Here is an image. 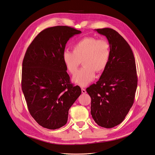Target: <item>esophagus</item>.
Wrapping results in <instances>:
<instances>
[{"label": "esophagus", "instance_id": "34e87169", "mask_svg": "<svg viewBox=\"0 0 155 155\" xmlns=\"http://www.w3.org/2000/svg\"><path fill=\"white\" fill-rule=\"evenodd\" d=\"M81 91H82V94H85V93H86V91H85V89H84V88L81 89Z\"/></svg>", "mask_w": 155, "mask_h": 155}]
</instances>
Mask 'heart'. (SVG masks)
I'll list each match as a JSON object with an SVG mask.
<instances>
[{"instance_id": "b5f03b06", "label": "heart", "mask_w": 155, "mask_h": 155, "mask_svg": "<svg viewBox=\"0 0 155 155\" xmlns=\"http://www.w3.org/2000/svg\"><path fill=\"white\" fill-rule=\"evenodd\" d=\"M110 56V45L105 39L92 37L83 38L73 46V51L65 50L63 61L68 71L74 74L79 65L84 66L73 77L74 83L84 87L95 78V72L101 73L106 68Z\"/></svg>"}]
</instances>
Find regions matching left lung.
<instances>
[{
	"mask_svg": "<svg viewBox=\"0 0 155 155\" xmlns=\"http://www.w3.org/2000/svg\"><path fill=\"white\" fill-rule=\"evenodd\" d=\"M96 31L110 45L108 64L100 79L86 91L91 98V113L100 126L112 128L121 123L134 102L137 87L135 58L126 41L111 28Z\"/></svg>",
	"mask_w": 155,
	"mask_h": 155,
	"instance_id": "8db88e82",
	"label": "left lung"
}]
</instances>
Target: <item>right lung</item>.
Instances as JSON below:
<instances>
[{"label": "right lung", "mask_w": 155, "mask_h": 155, "mask_svg": "<svg viewBox=\"0 0 155 155\" xmlns=\"http://www.w3.org/2000/svg\"><path fill=\"white\" fill-rule=\"evenodd\" d=\"M81 31L67 26L42 31L29 45L22 64L21 88L32 117L43 127L64 126L68 111L81 94L71 83L63 61L66 44Z\"/></svg>", "instance_id": "1"}]
</instances>
